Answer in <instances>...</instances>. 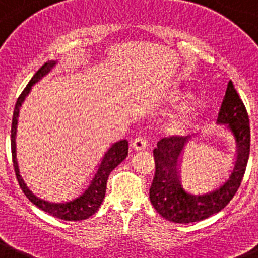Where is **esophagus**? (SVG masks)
Here are the masks:
<instances>
[{
    "mask_svg": "<svg viewBox=\"0 0 258 258\" xmlns=\"http://www.w3.org/2000/svg\"><path fill=\"white\" fill-rule=\"evenodd\" d=\"M147 146H148V142L146 140V138H143V136H138L135 140H134L133 143H131V148L134 149V151H144V149L147 148Z\"/></svg>",
    "mask_w": 258,
    "mask_h": 258,
    "instance_id": "obj_1",
    "label": "esophagus"
}]
</instances>
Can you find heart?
<instances>
[{"instance_id":"heart-1","label":"heart","mask_w":258,"mask_h":258,"mask_svg":"<svg viewBox=\"0 0 258 258\" xmlns=\"http://www.w3.org/2000/svg\"><path fill=\"white\" fill-rule=\"evenodd\" d=\"M199 119V109L198 106L192 107H186L178 114L173 115L166 124V133L174 136H182L189 134Z\"/></svg>"}]
</instances>
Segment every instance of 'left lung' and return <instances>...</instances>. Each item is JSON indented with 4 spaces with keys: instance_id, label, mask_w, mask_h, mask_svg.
I'll return each instance as SVG.
<instances>
[{
    "instance_id": "8db88e82",
    "label": "left lung",
    "mask_w": 258,
    "mask_h": 258,
    "mask_svg": "<svg viewBox=\"0 0 258 258\" xmlns=\"http://www.w3.org/2000/svg\"><path fill=\"white\" fill-rule=\"evenodd\" d=\"M218 124L231 133L236 143V155L231 169L222 181L207 190L191 191L183 178V149L197 135L172 136L161 139L153 149L156 172L149 189V199L156 211L174 223H194L222 211L233 198L243 181L249 159V118L243 101L228 82L218 115Z\"/></svg>"
}]
</instances>
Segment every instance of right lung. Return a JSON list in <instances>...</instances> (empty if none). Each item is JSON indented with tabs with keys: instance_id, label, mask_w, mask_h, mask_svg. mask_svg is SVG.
<instances>
[{
	"instance_id": "obj_1",
	"label": "right lung",
	"mask_w": 258,
	"mask_h": 258,
	"mask_svg": "<svg viewBox=\"0 0 258 258\" xmlns=\"http://www.w3.org/2000/svg\"><path fill=\"white\" fill-rule=\"evenodd\" d=\"M56 64H57V61H55V60L45 62L44 66L34 75L31 81L27 84V86L25 88L22 94L19 96L17 103H15L12 122V155L13 162H14L15 176L18 179L21 189L25 192V196L29 198L30 202L40 210H43L44 213L55 216L57 219L73 222V220L88 219L89 216H92L93 214L97 213V210L99 209L101 203L103 202V198H105L106 183H107L109 174L125 159V156L128 155V142L123 139L111 144V147L106 151L92 176L89 177V179L84 183V186L79 187V190L73 191L72 194L47 198V197H40L35 192H32V190L23 181L22 176L19 173L18 161H17L15 135H17L19 110L22 107L26 97L29 96V93L31 92L32 86L35 85L39 80H42L45 75H48Z\"/></svg>"
}]
</instances>
